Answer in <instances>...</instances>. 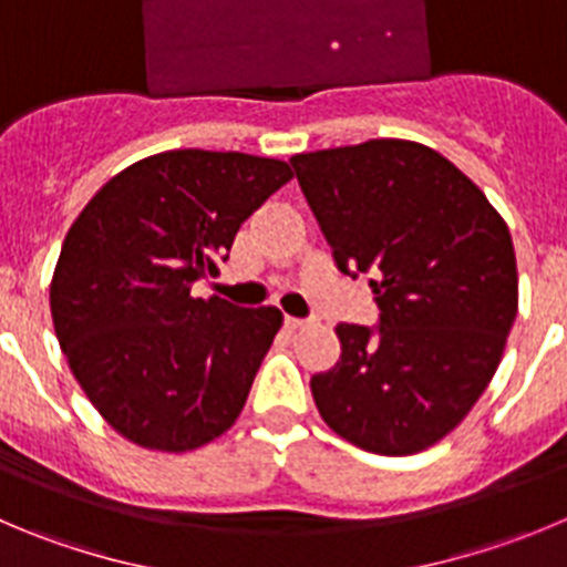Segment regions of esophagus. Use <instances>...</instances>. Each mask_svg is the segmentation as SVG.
Masks as SVG:
<instances>
[{
  "label": "esophagus",
  "mask_w": 567,
  "mask_h": 567,
  "mask_svg": "<svg viewBox=\"0 0 567 567\" xmlns=\"http://www.w3.org/2000/svg\"><path fill=\"white\" fill-rule=\"evenodd\" d=\"M285 324L290 327V330H305V327L310 324L308 319H293V316H288V319H285Z\"/></svg>",
  "instance_id": "34e87169"
}]
</instances>
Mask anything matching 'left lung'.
<instances>
[{
	"mask_svg": "<svg viewBox=\"0 0 567 567\" xmlns=\"http://www.w3.org/2000/svg\"><path fill=\"white\" fill-rule=\"evenodd\" d=\"M299 187L343 274L372 271L380 327L338 324L341 358L310 378L321 420L380 456L427 451L470 414L517 316L506 220L411 140L296 153Z\"/></svg>",
	"mask_w": 567,
	"mask_h": 567,
	"instance_id": "1",
	"label": "left lung"
}]
</instances>
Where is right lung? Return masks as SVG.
Here are the masks:
<instances>
[{
  "label": "right lung",
  "mask_w": 567,
  "mask_h": 567,
  "mask_svg": "<svg viewBox=\"0 0 567 567\" xmlns=\"http://www.w3.org/2000/svg\"><path fill=\"white\" fill-rule=\"evenodd\" d=\"M293 178L282 158L164 151L111 176L69 226L50 282L58 343L89 403L145 451L229 431L282 327L279 308L198 299L243 220Z\"/></svg>",
  "instance_id": "add662e5"
}]
</instances>
